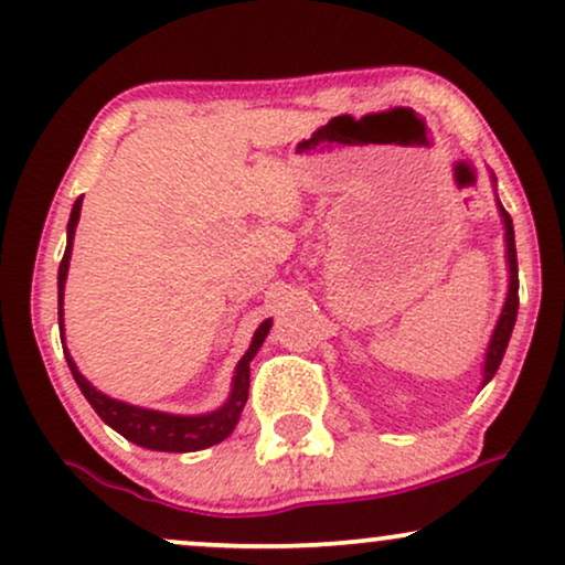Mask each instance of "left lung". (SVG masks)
I'll list each match as a JSON object with an SVG mask.
<instances>
[{
    "instance_id": "8db88e82",
    "label": "left lung",
    "mask_w": 565,
    "mask_h": 565,
    "mask_svg": "<svg viewBox=\"0 0 565 565\" xmlns=\"http://www.w3.org/2000/svg\"><path fill=\"white\" fill-rule=\"evenodd\" d=\"M499 215H502L504 223V242H508V265H510V289H508V300H504L502 316H499L494 334H491L489 350H486V361H483V385L497 374L499 364H502V355L508 350L512 327H515V316H518V257H515V233H512V220L508 215L502 204H499Z\"/></svg>"
}]
</instances>
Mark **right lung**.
<instances>
[{
	"label": "right lung",
	"mask_w": 565,
	"mask_h": 565,
	"mask_svg": "<svg viewBox=\"0 0 565 565\" xmlns=\"http://www.w3.org/2000/svg\"><path fill=\"white\" fill-rule=\"evenodd\" d=\"M79 212H82V196L76 199L74 210H71L66 255H63L61 268H57V323H61V329H63V287H66L71 246H74V231H76V223H79ZM268 332H270V319L263 321L260 327H257L255 337H252L249 350H246L244 359L236 364L231 398L225 401L217 412L196 414V417L153 412V408H140V406L125 404V401L108 398L106 393H100L97 387L89 385V380L82 377L79 369H76V364H74V359L68 355L66 345H63V353H66L68 369H71V374H74L76 385H79L84 398L89 401V406L95 408L97 417H100L103 423H106L108 427H114L119 436H125L127 440H132V444L142 446V449L183 454V451L206 449V446H215V444H220V440H225L231 436L233 427H236V423H238V417H242L246 395H249V361L255 359V353L260 350Z\"/></svg>",
	"instance_id": "1"
}]
</instances>
